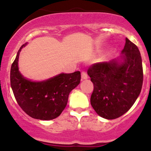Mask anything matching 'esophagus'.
I'll return each mask as SVG.
<instances>
[{"mask_svg":"<svg viewBox=\"0 0 151 151\" xmlns=\"http://www.w3.org/2000/svg\"><path fill=\"white\" fill-rule=\"evenodd\" d=\"M81 77H82V80H86V79H88L87 73H86V71H82Z\"/></svg>","mask_w":151,"mask_h":151,"instance_id":"1","label":"esophagus"}]
</instances>
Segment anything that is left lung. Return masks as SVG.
<instances>
[{
	"mask_svg": "<svg viewBox=\"0 0 151 151\" xmlns=\"http://www.w3.org/2000/svg\"><path fill=\"white\" fill-rule=\"evenodd\" d=\"M122 62L116 60L94 63L88 69L93 84L91 104L96 114L108 119L122 116L132 107L143 83L142 58L138 47L125 39Z\"/></svg>",
	"mask_w": 151,
	"mask_h": 151,
	"instance_id": "obj_1",
	"label": "left lung"
}]
</instances>
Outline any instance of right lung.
Segmentation results:
<instances>
[{
    "label": "right lung",
    "mask_w": 151,
    "mask_h": 151,
    "mask_svg": "<svg viewBox=\"0 0 151 151\" xmlns=\"http://www.w3.org/2000/svg\"><path fill=\"white\" fill-rule=\"evenodd\" d=\"M23 44L12 64L10 83L19 106L29 116L42 120L57 118L65 108L69 93L80 83V71L60 74L43 82L26 80L18 71V58Z\"/></svg>",
    "instance_id": "obj_1"
}]
</instances>
